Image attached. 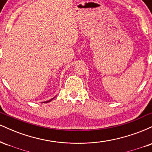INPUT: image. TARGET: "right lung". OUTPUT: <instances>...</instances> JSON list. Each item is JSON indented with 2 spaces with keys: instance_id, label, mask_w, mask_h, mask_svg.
<instances>
[{
  "instance_id": "add662e5",
  "label": "right lung",
  "mask_w": 152,
  "mask_h": 152,
  "mask_svg": "<svg viewBox=\"0 0 152 152\" xmlns=\"http://www.w3.org/2000/svg\"><path fill=\"white\" fill-rule=\"evenodd\" d=\"M54 98H53V99H50V100H49V101H47V102H45L44 103H48V102H50V101H51V100H53V99Z\"/></svg>"
}]
</instances>
